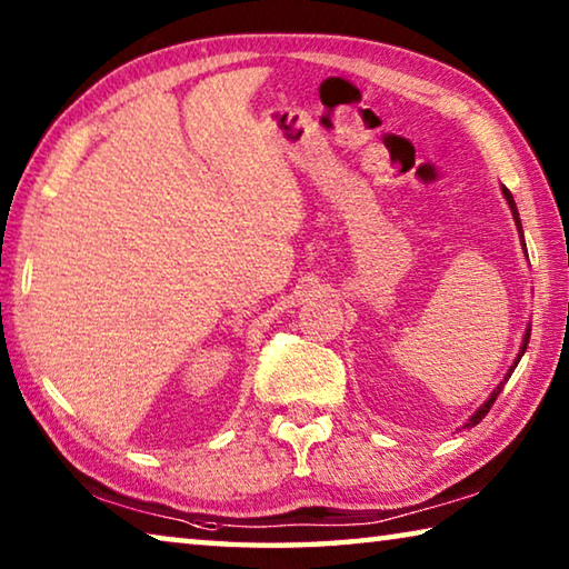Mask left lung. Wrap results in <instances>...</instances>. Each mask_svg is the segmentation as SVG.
<instances>
[{"label": "left lung", "instance_id": "obj_1", "mask_svg": "<svg viewBox=\"0 0 569 569\" xmlns=\"http://www.w3.org/2000/svg\"><path fill=\"white\" fill-rule=\"evenodd\" d=\"M502 192H505V198H507V203H509V208H512V216H515V223H517V228H519V233H522V226H519V213H517V206H515V198H512V192H509L507 188H502ZM525 253H527V250H525ZM529 331H532V329H527V333H525V343H522V351H519V356H517V361H515V366L519 363V359H522V353H525V349H527V343H529ZM515 366H512V369H509V373H507V377H512V371H515ZM507 381V379H505ZM505 381L502 383H499V387L492 391V397H489L485 403H481V407H479V411L475 413V417H471L467 423H465V427H475V423H479L481 419H485L487 417V413H489V409H492V403L497 401V397H499V391H502L505 389Z\"/></svg>", "mask_w": 569, "mask_h": 569}]
</instances>
